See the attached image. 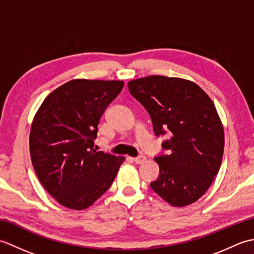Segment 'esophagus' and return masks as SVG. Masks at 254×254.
Segmentation results:
<instances>
[{"mask_svg": "<svg viewBox=\"0 0 254 254\" xmlns=\"http://www.w3.org/2000/svg\"><path fill=\"white\" fill-rule=\"evenodd\" d=\"M133 160H134V163H135V164H142V163H144L145 160H146V157H145V156H143V155H141V156H138V157L133 158Z\"/></svg>", "mask_w": 254, "mask_h": 254, "instance_id": "34e87169", "label": "esophagus"}]
</instances>
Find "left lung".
Listing matches in <instances>:
<instances>
[{
  "label": "left lung",
  "instance_id": "8db88e82",
  "mask_svg": "<svg viewBox=\"0 0 254 254\" xmlns=\"http://www.w3.org/2000/svg\"><path fill=\"white\" fill-rule=\"evenodd\" d=\"M128 90L149 113L156 136L169 134L166 155L153 190L172 206L183 207L201 197L222 165L224 127L212 99L195 83L161 75L127 83Z\"/></svg>",
  "mask_w": 254,
  "mask_h": 254
}]
</instances>
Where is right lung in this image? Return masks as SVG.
Segmentation results:
<instances>
[{"label":"right lung","mask_w":254,"mask_h":254,"mask_svg":"<svg viewBox=\"0 0 254 254\" xmlns=\"http://www.w3.org/2000/svg\"><path fill=\"white\" fill-rule=\"evenodd\" d=\"M123 85L122 80H69L48 95L36 113L29 135L31 163L41 185L63 206H91L124 161L94 148L100 118Z\"/></svg>","instance_id":"obj_1"}]
</instances>
